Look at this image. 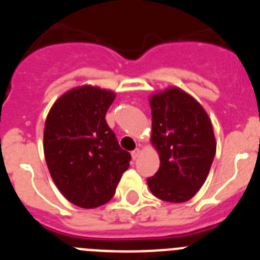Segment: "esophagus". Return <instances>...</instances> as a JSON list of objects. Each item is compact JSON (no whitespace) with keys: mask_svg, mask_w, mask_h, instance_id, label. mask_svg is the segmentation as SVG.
<instances>
[{"mask_svg":"<svg viewBox=\"0 0 260 260\" xmlns=\"http://www.w3.org/2000/svg\"><path fill=\"white\" fill-rule=\"evenodd\" d=\"M139 155H141V150H139V148H137V150L133 151V152H132L133 160H137V158L139 157Z\"/></svg>","mask_w":260,"mask_h":260,"instance_id":"obj_1","label":"esophagus"}]
</instances>
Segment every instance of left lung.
Segmentation results:
<instances>
[{"instance_id": "obj_1", "label": "left lung", "mask_w": 260, "mask_h": 260, "mask_svg": "<svg viewBox=\"0 0 260 260\" xmlns=\"http://www.w3.org/2000/svg\"><path fill=\"white\" fill-rule=\"evenodd\" d=\"M151 143L160 168L147 180L156 198L169 203L191 199L207 180L216 139L207 112L191 95L168 87L150 96Z\"/></svg>"}]
</instances>
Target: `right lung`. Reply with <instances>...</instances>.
<instances>
[{
	"mask_svg": "<svg viewBox=\"0 0 260 260\" xmlns=\"http://www.w3.org/2000/svg\"><path fill=\"white\" fill-rule=\"evenodd\" d=\"M114 99L110 89L75 87L57 99L45 119L48 169L57 189L78 207L108 203L130 165L132 156L105 121Z\"/></svg>",
	"mask_w": 260,
	"mask_h": 260,
	"instance_id": "1",
	"label": "right lung"
}]
</instances>
